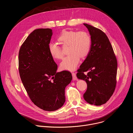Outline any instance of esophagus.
Wrapping results in <instances>:
<instances>
[{"instance_id":"obj_1","label":"esophagus","mask_w":133,"mask_h":133,"mask_svg":"<svg viewBox=\"0 0 133 133\" xmlns=\"http://www.w3.org/2000/svg\"><path fill=\"white\" fill-rule=\"evenodd\" d=\"M72 74V79L73 81H75L77 79V76H76V75L75 72H71Z\"/></svg>"}]
</instances>
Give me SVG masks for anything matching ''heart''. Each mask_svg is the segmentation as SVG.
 Here are the masks:
<instances>
[{
    "instance_id": "obj_1",
    "label": "heart",
    "mask_w": 133,
    "mask_h": 133,
    "mask_svg": "<svg viewBox=\"0 0 133 133\" xmlns=\"http://www.w3.org/2000/svg\"><path fill=\"white\" fill-rule=\"evenodd\" d=\"M58 41L63 46L69 45L70 53L63 59L61 63L63 70L72 71L79 63L81 57H85L88 54L91 46L89 35L85 31L64 30L58 37ZM49 51L56 59H62L64 54L61 46L55 43L49 44Z\"/></svg>"
}]
</instances>
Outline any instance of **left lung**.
Wrapping results in <instances>:
<instances>
[{"instance_id": "1", "label": "left lung", "mask_w": 133, "mask_h": 133, "mask_svg": "<svg viewBox=\"0 0 133 133\" xmlns=\"http://www.w3.org/2000/svg\"><path fill=\"white\" fill-rule=\"evenodd\" d=\"M84 25L88 29L91 44L86 58L77 70V77L85 81L87 85L84 99L91 105L101 106L109 99L115 91L117 61L105 32L87 24Z\"/></svg>"}]
</instances>
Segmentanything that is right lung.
Wrapping results in <instances>:
<instances>
[{"label":"right lung","instance_id":"1","mask_svg":"<svg viewBox=\"0 0 133 133\" xmlns=\"http://www.w3.org/2000/svg\"><path fill=\"white\" fill-rule=\"evenodd\" d=\"M52 34L49 28L35 29L18 55L19 72L28 95L35 105L49 111L63 106L65 87L72 79L68 71L56 72L57 65L48 48Z\"/></svg>","mask_w":133,"mask_h":133}]
</instances>
